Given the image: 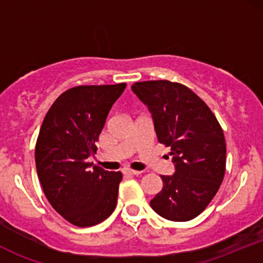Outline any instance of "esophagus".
I'll use <instances>...</instances> for the list:
<instances>
[{
    "mask_svg": "<svg viewBox=\"0 0 263 263\" xmlns=\"http://www.w3.org/2000/svg\"><path fill=\"white\" fill-rule=\"evenodd\" d=\"M122 172H123V174H128V176H138V174L142 173V172H140V171H135V170H132V168H128V167L123 168Z\"/></svg>",
    "mask_w": 263,
    "mask_h": 263,
    "instance_id": "obj_1",
    "label": "esophagus"
}]
</instances>
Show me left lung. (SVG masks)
Masks as SVG:
<instances>
[{
    "instance_id": "left-lung-1",
    "label": "left lung",
    "mask_w": 263,
    "mask_h": 263,
    "mask_svg": "<svg viewBox=\"0 0 263 263\" xmlns=\"http://www.w3.org/2000/svg\"><path fill=\"white\" fill-rule=\"evenodd\" d=\"M132 90L152 112L159 143L170 147L176 173L161 176L163 188L151 206L171 221L197 218L215 197L225 176L221 126L194 91L170 80L135 83Z\"/></svg>"
}]
</instances>
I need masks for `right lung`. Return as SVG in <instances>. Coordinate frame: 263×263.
I'll list each match as a JSON object with an SVG mask.
<instances>
[{
    "instance_id": "add662e5",
    "label": "right lung",
    "mask_w": 263,
    "mask_h": 263,
    "mask_svg": "<svg viewBox=\"0 0 263 263\" xmlns=\"http://www.w3.org/2000/svg\"><path fill=\"white\" fill-rule=\"evenodd\" d=\"M126 84L80 85L66 90L45 115L35 167L48 201L66 221L89 228L106 220L117 203L121 172L87 162L95 155L106 117Z\"/></svg>"
}]
</instances>
